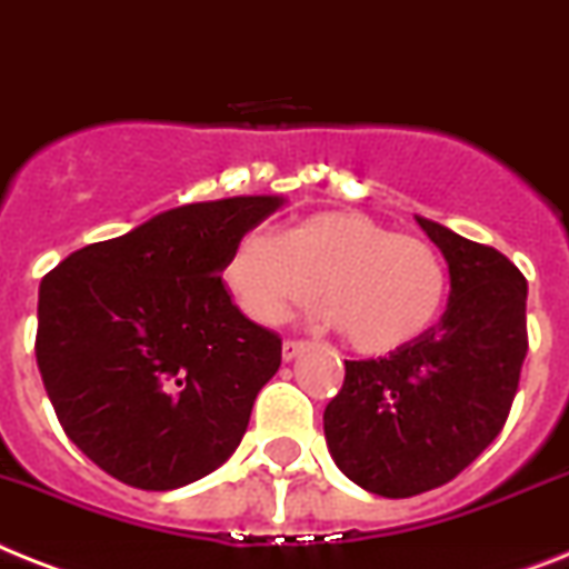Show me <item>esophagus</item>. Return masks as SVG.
Instances as JSON below:
<instances>
[{
	"label": "esophagus",
	"mask_w": 569,
	"mask_h": 569,
	"mask_svg": "<svg viewBox=\"0 0 569 569\" xmlns=\"http://www.w3.org/2000/svg\"><path fill=\"white\" fill-rule=\"evenodd\" d=\"M307 347V341H283V361H295Z\"/></svg>",
	"instance_id": "34e87169"
}]
</instances>
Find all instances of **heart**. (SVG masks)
<instances>
[{"label":"heart","instance_id":"b5f03b06","mask_svg":"<svg viewBox=\"0 0 569 569\" xmlns=\"http://www.w3.org/2000/svg\"><path fill=\"white\" fill-rule=\"evenodd\" d=\"M226 271L248 315L271 327L323 289L327 315L367 356L422 336L448 298L446 257L361 211L312 213L283 237L246 233Z\"/></svg>","mask_w":569,"mask_h":569}]
</instances>
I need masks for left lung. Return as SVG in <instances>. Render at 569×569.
<instances>
[{"mask_svg": "<svg viewBox=\"0 0 569 569\" xmlns=\"http://www.w3.org/2000/svg\"><path fill=\"white\" fill-rule=\"evenodd\" d=\"M448 262V307L385 358L343 361L323 410L338 469L381 498L455 480L500 433L527 356V280L500 251L417 217Z\"/></svg>", "mask_w": 569, "mask_h": 569, "instance_id": "obj_1", "label": "left lung"}]
</instances>
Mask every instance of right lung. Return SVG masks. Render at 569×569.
<instances>
[{
	"instance_id": "1",
	"label": "right lung",
	"mask_w": 569,
	"mask_h": 569,
	"mask_svg": "<svg viewBox=\"0 0 569 569\" xmlns=\"http://www.w3.org/2000/svg\"><path fill=\"white\" fill-rule=\"evenodd\" d=\"M283 196L156 213L42 277L37 367L66 437L127 486L170 491L237 451L283 341L222 283L237 242Z\"/></svg>"
}]
</instances>
